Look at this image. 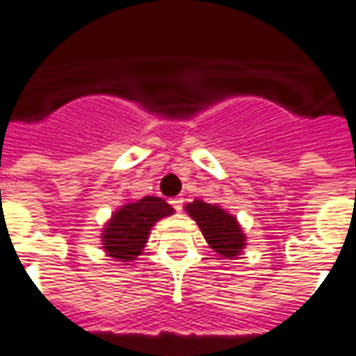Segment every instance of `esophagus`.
Listing matches in <instances>:
<instances>
[{
	"label": "esophagus",
	"instance_id": "obj_1",
	"mask_svg": "<svg viewBox=\"0 0 356 356\" xmlns=\"http://www.w3.org/2000/svg\"><path fill=\"white\" fill-rule=\"evenodd\" d=\"M170 203H172V207L175 209V211H181V209H183L184 200L183 197H172V200H170Z\"/></svg>",
	"mask_w": 356,
	"mask_h": 356
}]
</instances>
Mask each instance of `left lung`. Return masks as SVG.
Masks as SVG:
<instances>
[{"label": "left lung", "instance_id": "left-lung-1", "mask_svg": "<svg viewBox=\"0 0 356 356\" xmlns=\"http://www.w3.org/2000/svg\"><path fill=\"white\" fill-rule=\"evenodd\" d=\"M184 209L196 220L203 237L214 252H218L227 259H233L243 252L246 246V235L233 214L224 211L216 203H205L202 200L186 203Z\"/></svg>", "mask_w": 356, "mask_h": 356}]
</instances>
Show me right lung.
Listing matches in <instances>:
<instances>
[{"instance_id":"add662e5","label":"right lung","mask_w":356,"mask_h":356,"mask_svg":"<svg viewBox=\"0 0 356 356\" xmlns=\"http://www.w3.org/2000/svg\"><path fill=\"white\" fill-rule=\"evenodd\" d=\"M173 214V207L162 197L145 196L136 202L124 203L112 214L102 229V248L110 257L123 261H134L145 248L154 222Z\"/></svg>"}]
</instances>
